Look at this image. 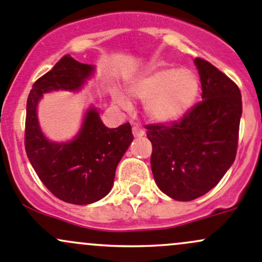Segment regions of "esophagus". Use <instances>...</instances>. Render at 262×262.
Instances as JSON below:
<instances>
[{"label": "esophagus", "instance_id": "34e87169", "mask_svg": "<svg viewBox=\"0 0 262 262\" xmlns=\"http://www.w3.org/2000/svg\"><path fill=\"white\" fill-rule=\"evenodd\" d=\"M133 136L136 137V138H140V137L145 136V132H144V129L139 128L138 125H134V126H133Z\"/></svg>", "mask_w": 262, "mask_h": 262}]
</instances>
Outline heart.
I'll list each match as a JSON object with an SVG mask.
<instances>
[{
    "label": "heart",
    "instance_id": "b5f03b06",
    "mask_svg": "<svg viewBox=\"0 0 262 262\" xmlns=\"http://www.w3.org/2000/svg\"><path fill=\"white\" fill-rule=\"evenodd\" d=\"M129 94L145 101V115L154 123L169 124L181 119L194 105L200 94V79L192 70L161 68L148 71L129 85ZM113 100L120 108L130 109V103L115 90Z\"/></svg>",
    "mask_w": 262,
    "mask_h": 262
}]
</instances>
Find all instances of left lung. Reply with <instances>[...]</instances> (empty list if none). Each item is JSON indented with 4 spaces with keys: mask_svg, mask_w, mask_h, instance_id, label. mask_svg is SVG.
Returning a JSON list of instances; mask_svg holds the SVG:
<instances>
[{
    "mask_svg": "<svg viewBox=\"0 0 262 262\" xmlns=\"http://www.w3.org/2000/svg\"><path fill=\"white\" fill-rule=\"evenodd\" d=\"M202 101L180 122L150 124L153 177L163 193L192 201L213 188L236 158L242 114L241 93L228 76L206 60L194 59Z\"/></svg>",
    "mask_w": 262,
    "mask_h": 262,
    "instance_id": "1",
    "label": "left lung"
}]
</instances>
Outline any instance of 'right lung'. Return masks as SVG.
<instances>
[{"instance_id": "obj_1", "label": "right lung", "mask_w": 262, "mask_h": 262, "mask_svg": "<svg viewBox=\"0 0 262 262\" xmlns=\"http://www.w3.org/2000/svg\"><path fill=\"white\" fill-rule=\"evenodd\" d=\"M94 66L81 64L70 55L36 80L27 98L25 149L38 178L54 196L73 205H89L109 193L115 169L133 142L129 123L110 129L96 108L85 113L80 130L69 142H51L43 136L37 104L45 93L79 92L94 74Z\"/></svg>"}]
</instances>
